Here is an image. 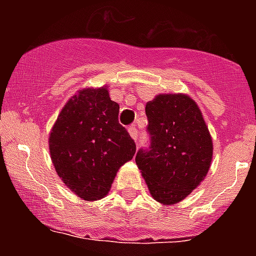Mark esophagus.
<instances>
[{
  "mask_svg": "<svg viewBox=\"0 0 256 256\" xmlns=\"http://www.w3.org/2000/svg\"><path fill=\"white\" fill-rule=\"evenodd\" d=\"M128 132H130V137H132L134 141L138 140V132H137V128H136V126H128Z\"/></svg>",
  "mask_w": 256,
  "mask_h": 256,
  "instance_id": "34e87169",
  "label": "esophagus"
}]
</instances>
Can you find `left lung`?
<instances>
[{
  "mask_svg": "<svg viewBox=\"0 0 256 256\" xmlns=\"http://www.w3.org/2000/svg\"><path fill=\"white\" fill-rule=\"evenodd\" d=\"M151 146L136 164L154 200L174 205L187 198L209 172L212 140L195 100L184 94H162L146 104Z\"/></svg>",
  "mask_w": 256,
  "mask_h": 256,
  "instance_id": "left-lung-1",
  "label": "left lung"
}]
</instances>
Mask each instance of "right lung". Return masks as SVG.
Instances as JSON below:
<instances>
[{"instance_id":"right-lung-1","label":"right lung","mask_w":256,"mask_h":256,"mask_svg":"<svg viewBox=\"0 0 256 256\" xmlns=\"http://www.w3.org/2000/svg\"><path fill=\"white\" fill-rule=\"evenodd\" d=\"M108 86L79 90L61 108L48 137L55 170L86 201L108 194L116 172L133 159L136 144L118 120L119 105Z\"/></svg>"}]
</instances>
